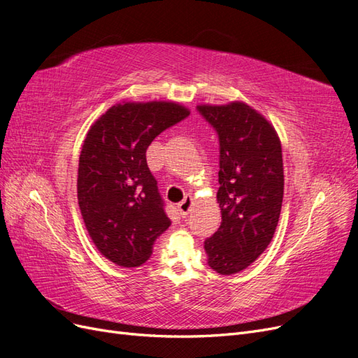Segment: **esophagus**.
<instances>
[{
    "instance_id": "esophagus-1",
    "label": "esophagus",
    "mask_w": 358,
    "mask_h": 358,
    "mask_svg": "<svg viewBox=\"0 0 358 358\" xmlns=\"http://www.w3.org/2000/svg\"><path fill=\"white\" fill-rule=\"evenodd\" d=\"M192 204H194V201H192V197L187 196L185 199H183V200H182V201L178 204V210H179V213H180L182 216L188 215V213L191 212V209H192Z\"/></svg>"
}]
</instances>
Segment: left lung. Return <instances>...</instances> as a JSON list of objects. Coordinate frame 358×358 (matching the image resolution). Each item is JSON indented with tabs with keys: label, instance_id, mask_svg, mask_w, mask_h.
Returning <instances> with one entry per match:
<instances>
[{
	"label": "left lung",
	"instance_id": "1",
	"mask_svg": "<svg viewBox=\"0 0 358 358\" xmlns=\"http://www.w3.org/2000/svg\"><path fill=\"white\" fill-rule=\"evenodd\" d=\"M197 109L220 137L222 221L204 251L216 273L230 276L251 266L273 239L284 199L282 146L275 127L243 101Z\"/></svg>",
	"mask_w": 358,
	"mask_h": 358
}]
</instances>
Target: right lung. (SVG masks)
Returning a JSON list of instances; mask_svg holds the SVG:
<instances>
[{"label":"right lung","instance_id":"obj_1","mask_svg":"<svg viewBox=\"0 0 358 358\" xmlns=\"http://www.w3.org/2000/svg\"><path fill=\"white\" fill-rule=\"evenodd\" d=\"M189 115L175 101H122L91 125L82 146L78 200L100 254L121 267H138L170 227L146 149L166 128Z\"/></svg>","mask_w":358,"mask_h":358}]
</instances>
